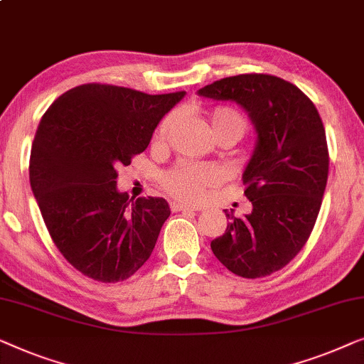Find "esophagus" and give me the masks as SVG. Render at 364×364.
<instances>
[{"label": "esophagus", "mask_w": 364, "mask_h": 364, "mask_svg": "<svg viewBox=\"0 0 364 364\" xmlns=\"http://www.w3.org/2000/svg\"><path fill=\"white\" fill-rule=\"evenodd\" d=\"M170 208H171V211H173V213H178V211H183V213H193V211H198V208L186 206V204H181V203H176V201L170 203Z\"/></svg>", "instance_id": "1"}]
</instances>
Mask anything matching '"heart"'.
I'll list each match as a JSON object with an SVG mask.
<instances>
[{"label":"heart","mask_w":364,"mask_h":364,"mask_svg":"<svg viewBox=\"0 0 364 364\" xmlns=\"http://www.w3.org/2000/svg\"><path fill=\"white\" fill-rule=\"evenodd\" d=\"M176 114H170L158 125L155 140L165 141L170 129L175 124ZM247 129V120L234 107H218L211 114V130L214 135L219 133H232L237 140ZM223 181V171L209 163L181 161L163 175V186L171 196L183 201L196 203L204 196L208 188Z\"/></svg>","instance_id":"heart-1"}]
</instances>
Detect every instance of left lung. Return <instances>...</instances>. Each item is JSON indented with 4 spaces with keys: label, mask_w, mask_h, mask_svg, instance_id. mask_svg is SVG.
I'll return each instance as SVG.
<instances>
[{
    "label": "left lung",
    "mask_w": 364,
    "mask_h": 364,
    "mask_svg": "<svg viewBox=\"0 0 364 364\" xmlns=\"http://www.w3.org/2000/svg\"><path fill=\"white\" fill-rule=\"evenodd\" d=\"M247 112L257 141L242 173L252 213L229 219L211 242L232 274L259 279L284 269L300 252L320 213L328 180V146L318 110L299 87L269 74H240L198 90Z\"/></svg>",
    "instance_id": "8db88e82"
}]
</instances>
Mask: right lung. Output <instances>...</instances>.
Listing matches in <instances>:
<instances>
[{"label":"right lung","mask_w":364,"mask_h":364,"mask_svg":"<svg viewBox=\"0 0 364 364\" xmlns=\"http://www.w3.org/2000/svg\"><path fill=\"white\" fill-rule=\"evenodd\" d=\"M184 94L84 84L55 99L41 119L31 148V189L55 247L87 277L120 282L155 249L170 206L163 198L129 199L117 189V170L146 150Z\"/></svg>","instance_id":"obj_1"}]
</instances>
